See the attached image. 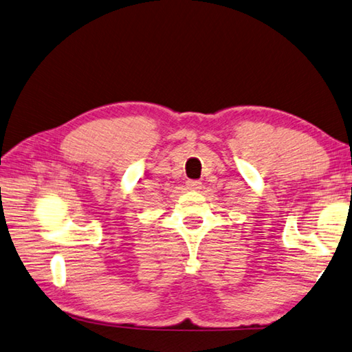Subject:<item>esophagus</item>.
I'll list each match as a JSON object with an SVG mask.
<instances>
[{"instance_id": "obj_1", "label": "esophagus", "mask_w": 352, "mask_h": 352, "mask_svg": "<svg viewBox=\"0 0 352 352\" xmlns=\"http://www.w3.org/2000/svg\"><path fill=\"white\" fill-rule=\"evenodd\" d=\"M188 189H201V182L198 180H188Z\"/></svg>"}]
</instances>
